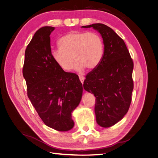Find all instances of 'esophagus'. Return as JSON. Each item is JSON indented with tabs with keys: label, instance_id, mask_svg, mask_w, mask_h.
I'll return each mask as SVG.
<instances>
[{
	"label": "esophagus",
	"instance_id": "34e87169",
	"mask_svg": "<svg viewBox=\"0 0 158 158\" xmlns=\"http://www.w3.org/2000/svg\"><path fill=\"white\" fill-rule=\"evenodd\" d=\"M79 77L80 81L82 83H83V81H84V79H85V77H83V75H79Z\"/></svg>",
	"mask_w": 158,
	"mask_h": 158
}]
</instances>
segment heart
Listing matches in <instances>:
<instances>
[{
    "mask_svg": "<svg viewBox=\"0 0 158 158\" xmlns=\"http://www.w3.org/2000/svg\"><path fill=\"white\" fill-rule=\"evenodd\" d=\"M59 49L52 50L54 61L64 71H69L77 60L75 69L83 71L86 67L94 69L100 64L104 54V42L96 32L72 31L60 38Z\"/></svg>",
    "mask_w": 158,
    "mask_h": 158,
    "instance_id": "b5f03b06",
    "label": "heart"
}]
</instances>
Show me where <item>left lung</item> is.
Listing matches in <instances>:
<instances>
[{
    "mask_svg": "<svg viewBox=\"0 0 158 158\" xmlns=\"http://www.w3.org/2000/svg\"><path fill=\"white\" fill-rule=\"evenodd\" d=\"M93 27L101 34L104 54L98 67L88 73L83 87L96 99L95 114L102 127L113 126L129 110L133 90V62L124 40L102 23L82 26Z\"/></svg>",
    "mask_w": 158,
    "mask_h": 158,
    "instance_id": "8db88e82",
    "label": "left lung"
}]
</instances>
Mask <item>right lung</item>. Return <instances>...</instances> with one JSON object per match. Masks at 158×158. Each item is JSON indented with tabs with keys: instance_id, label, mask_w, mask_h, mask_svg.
I'll return each instance as SVG.
<instances>
[{
	"instance_id": "obj_1",
	"label": "right lung",
	"mask_w": 158,
	"mask_h": 158,
	"mask_svg": "<svg viewBox=\"0 0 158 158\" xmlns=\"http://www.w3.org/2000/svg\"><path fill=\"white\" fill-rule=\"evenodd\" d=\"M54 27L39 29L25 52L23 75L27 96L46 126L58 131L73 129L72 112L81 100L77 75L64 71L51 55L50 35Z\"/></svg>"
}]
</instances>
